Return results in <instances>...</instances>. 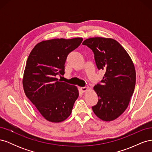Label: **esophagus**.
<instances>
[{
    "instance_id": "34e87169",
    "label": "esophagus",
    "mask_w": 152,
    "mask_h": 152,
    "mask_svg": "<svg viewBox=\"0 0 152 152\" xmlns=\"http://www.w3.org/2000/svg\"><path fill=\"white\" fill-rule=\"evenodd\" d=\"M87 89H88V87H80V91L82 92V93H84V92L87 91Z\"/></svg>"
}]
</instances>
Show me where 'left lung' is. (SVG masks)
Wrapping results in <instances>:
<instances>
[{"label": "left lung", "mask_w": 152, "mask_h": 152, "mask_svg": "<svg viewBox=\"0 0 152 152\" xmlns=\"http://www.w3.org/2000/svg\"><path fill=\"white\" fill-rule=\"evenodd\" d=\"M82 44L93 50L96 66L105 72L103 79L94 87L99 99L92 109L104 121L115 120L125 111L134 93V64L126 50L114 39L90 38Z\"/></svg>", "instance_id": "obj_1"}]
</instances>
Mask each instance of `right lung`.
Listing matches in <instances>:
<instances>
[{
    "mask_svg": "<svg viewBox=\"0 0 152 152\" xmlns=\"http://www.w3.org/2000/svg\"><path fill=\"white\" fill-rule=\"evenodd\" d=\"M82 40L79 37L42 41L32 49L27 59L23 80L25 93L48 121H65L79 97L77 87L56 77L64 75L68 54Z\"/></svg>",
    "mask_w": 152,
    "mask_h": 152,
    "instance_id": "right-lung-1",
    "label": "right lung"
}]
</instances>
